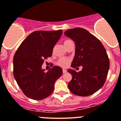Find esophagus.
<instances>
[{
    "mask_svg": "<svg viewBox=\"0 0 121 121\" xmlns=\"http://www.w3.org/2000/svg\"><path fill=\"white\" fill-rule=\"evenodd\" d=\"M67 72V71L66 70V69H63V73H66V72Z\"/></svg>",
    "mask_w": 121,
    "mask_h": 121,
    "instance_id": "34e87169",
    "label": "esophagus"
}]
</instances>
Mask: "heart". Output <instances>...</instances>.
<instances>
[{"label": "heart", "instance_id": "1", "mask_svg": "<svg viewBox=\"0 0 121 121\" xmlns=\"http://www.w3.org/2000/svg\"><path fill=\"white\" fill-rule=\"evenodd\" d=\"M70 42H72L71 40H66L64 42V45H66L67 44H68V43H69ZM71 61L70 58H60L59 60L58 61V64L60 66L62 67H67V66L68 65V64H69Z\"/></svg>", "mask_w": 121, "mask_h": 121}]
</instances>
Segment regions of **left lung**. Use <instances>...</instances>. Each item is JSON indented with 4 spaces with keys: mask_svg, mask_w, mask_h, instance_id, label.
Here are the masks:
<instances>
[{
    "mask_svg": "<svg viewBox=\"0 0 121 121\" xmlns=\"http://www.w3.org/2000/svg\"><path fill=\"white\" fill-rule=\"evenodd\" d=\"M64 34L75 43L71 67H83L79 72L68 69L72 77L68 88L78 96L93 95L103 86L107 77L110 61L105 49L99 39L82 28L69 29Z\"/></svg>",
    "mask_w": 121,
    "mask_h": 121,
    "instance_id": "1",
    "label": "left lung"
}]
</instances>
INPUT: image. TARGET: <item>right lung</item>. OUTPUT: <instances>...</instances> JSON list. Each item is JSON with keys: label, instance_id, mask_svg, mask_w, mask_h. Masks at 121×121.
Masks as SVG:
<instances>
[{"label": "right lung", "instance_id": "add662e5", "mask_svg": "<svg viewBox=\"0 0 121 121\" xmlns=\"http://www.w3.org/2000/svg\"><path fill=\"white\" fill-rule=\"evenodd\" d=\"M61 30L33 32L21 43L13 58V75L26 97L40 100L54 91V83L63 73L58 66L47 72L42 69L44 60L52 56L53 49L62 35Z\"/></svg>", "mask_w": 121, "mask_h": 121}]
</instances>
